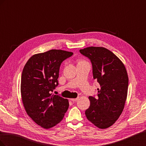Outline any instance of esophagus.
Here are the masks:
<instances>
[{
    "label": "esophagus",
    "mask_w": 146,
    "mask_h": 146,
    "mask_svg": "<svg viewBox=\"0 0 146 146\" xmlns=\"http://www.w3.org/2000/svg\"><path fill=\"white\" fill-rule=\"evenodd\" d=\"M78 99H79V98H76V99H70V100H72V102H76Z\"/></svg>",
    "instance_id": "1"
}]
</instances>
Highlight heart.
Wrapping results in <instances>:
<instances>
[{"label": "heart", "instance_id": "heart-1", "mask_svg": "<svg viewBox=\"0 0 146 146\" xmlns=\"http://www.w3.org/2000/svg\"><path fill=\"white\" fill-rule=\"evenodd\" d=\"M83 61H83V60H78L77 64H78V63H82V62H83Z\"/></svg>", "mask_w": 146, "mask_h": 146}]
</instances>
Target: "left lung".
I'll list each match as a JSON object with an SVG mask.
<instances>
[{
  "label": "left lung",
  "mask_w": 146,
  "mask_h": 146,
  "mask_svg": "<svg viewBox=\"0 0 146 146\" xmlns=\"http://www.w3.org/2000/svg\"><path fill=\"white\" fill-rule=\"evenodd\" d=\"M92 66L94 80L100 86L98 97L90 96L87 119L99 129L111 126L121 114L127 96L129 77L124 64L112 52L102 47L80 49Z\"/></svg>",
  "instance_id": "8db88e82"
}]
</instances>
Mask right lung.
<instances>
[{
    "label": "right lung",
    "instance_id": "1",
    "mask_svg": "<svg viewBox=\"0 0 146 146\" xmlns=\"http://www.w3.org/2000/svg\"><path fill=\"white\" fill-rule=\"evenodd\" d=\"M72 52L52 49L33 55L26 63L21 76V92L28 115L44 129L60 122L67 111L69 102L51 92L58 85L61 63Z\"/></svg>",
    "mask_w": 146,
    "mask_h": 146
}]
</instances>
